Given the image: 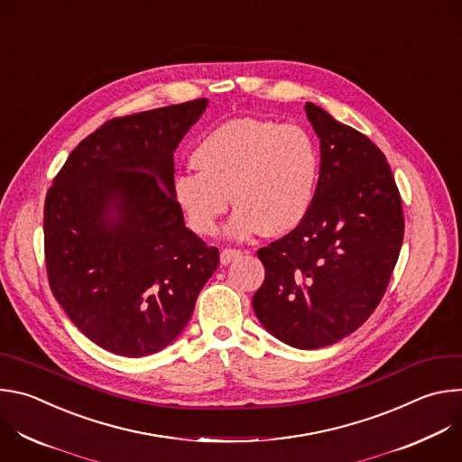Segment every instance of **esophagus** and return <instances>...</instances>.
<instances>
[{"mask_svg": "<svg viewBox=\"0 0 462 462\" xmlns=\"http://www.w3.org/2000/svg\"><path fill=\"white\" fill-rule=\"evenodd\" d=\"M241 254H243V252H241L239 248H223V250H221V263H223V265H228L230 261L237 259Z\"/></svg>", "mask_w": 462, "mask_h": 462, "instance_id": "34e87169", "label": "esophagus"}]
</instances>
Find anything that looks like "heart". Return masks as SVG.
<instances>
[{
  "instance_id": "b5f03b06",
  "label": "heart",
  "mask_w": 462,
  "mask_h": 462,
  "mask_svg": "<svg viewBox=\"0 0 462 462\" xmlns=\"http://www.w3.org/2000/svg\"><path fill=\"white\" fill-rule=\"evenodd\" d=\"M197 173L173 179L188 226L210 236L232 201L226 232L246 239L263 228L285 236L309 216L319 179V150L309 131L267 118H232L214 127L191 153Z\"/></svg>"
}]
</instances>
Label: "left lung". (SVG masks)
<instances>
[{
    "label": "left lung",
    "mask_w": 462,
    "mask_h": 462,
    "mask_svg": "<svg viewBox=\"0 0 462 462\" xmlns=\"http://www.w3.org/2000/svg\"><path fill=\"white\" fill-rule=\"evenodd\" d=\"M319 137L314 205L287 236L257 250L265 282L252 307L271 335L298 349L331 346L373 314L404 239L401 191L380 148L307 102Z\"/></svg>",
    "instance_id": "left-lung-1"
}]
</instances>
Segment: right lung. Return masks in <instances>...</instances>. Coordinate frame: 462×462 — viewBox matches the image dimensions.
Masks as SVG:
<instances>
[{
    "label": "right lung",
    "instance_id": "right-lung-1",
    "mask_svg": "<svg viewBox=\"0 0 462 462\" xmlns=\"http://www.w3.org/2000/svg\"><path fill=\"white\" fill-rule=\"evenodd\" d=\"M207 104L195 98L104 122L47 189L49 287L109 353L139 358L171 344L219 265V250L184 226L171 191L173 152Z\"/></svg>",
    "mask_w": 462,
    "mask_h": 462
}]
</instances>
